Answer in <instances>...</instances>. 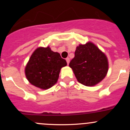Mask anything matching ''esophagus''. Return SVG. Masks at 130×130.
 <instances>
[{
	"label": "esophagus",
	"instance_id": "1",
	"mask_svg": "<svg viewBox=\"0 0 130 130\" xmlns=\"http://www.w3.org/2000/svg\"><path fill=\"white\" fill-rule=\"evenodd\" d=\"M66 61H67V64L69 65V62H70V58H67Z\"/></svg>",
	"mask_w": 130,
	"mask_h": 130
}]
</instances>
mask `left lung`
I'll use <instances>...</instances> for the list:
<instances>
[{
  "instance_id": "left-lung-1",
  "label": "left lung",
  "mask_w": 130,
  "mask_h": 130,
  "mask_svg": "<svg viewBox=\"0 0 130 130\" xmlns=\"http://www.w3.org/2000/svg\"><path fill=\"white\" fill-rule=\"evenodd\" d=\"M69 66L77 80L86 86H95L100 82L108 70L107 57L90 42L77 47Z\"/></svg>"
}]
</instances>
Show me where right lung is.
<instances>
[{"label":"right lung","instance_id":"obj_1","mask_svg":"<svg viewBox=\"0 0 130 130\" xmlns=\"http://www.w3.org/2000/svg\"><path fill=\"white\" fill-rule=\"evenodd\" d=\"M67 61L50 47L37 48L30 57L25 69L29 82L36 87L48 89L57 83L60 70Z\"/></svg>","mask_w":130,"mask_h":130}]
</instances>
